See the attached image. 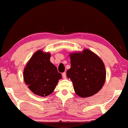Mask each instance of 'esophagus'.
Returning a JSON list of instances; mask_svg holds the SVG:
<instances>
[{
    "instance_id": "esophagus-1",
    "label": "esophagus",
    "mask_w": 128,
    "mask_h": 128,
    "mask_svg": "<svg viewBox=\"0 0 128 128\" xmlns=\"http://www.w3.org/2000/svg\"><path fill=\"white\" fill-rule=\"evenodd\" d=\"M62 76H63V78H66V72H64L62 74Z\"/></svg>"
}]
</instances>
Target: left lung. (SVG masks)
<instances>
[{"label":"left lung","instance_id":"1","mask_svg":"<svg viewBox=\"0 0 128 128\" xmlns=\"http://www.w3.org/2000/svg\"><path fill=\"white\" fill-rule=\"evenodd\" d=\"M71 68L66 76L74 84L76 94L88 97L101 89L106 80L105 66L101 59L88 50L70 55Z\"/></svg>","mask_w":128,"mask_h":128}]
</instances>
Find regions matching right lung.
<instances>
[{
	"label": "right lung",
	"instance_id": "obj_1",
	"mask_svg": "<svg viewBox=\"0 0 128 128\" xmlns=\"http://www.w3.org/2000/svg\"><path fill=\"white\" fill-rule=\"evenodd\" d=\"M50 54L42 50L36 52L24 70V80L35 94L45 97L55 88L62 74L50 60Z\"/></svg>",
	"mask_w": 128,
	"mask_h": 128
}]
</instances>
